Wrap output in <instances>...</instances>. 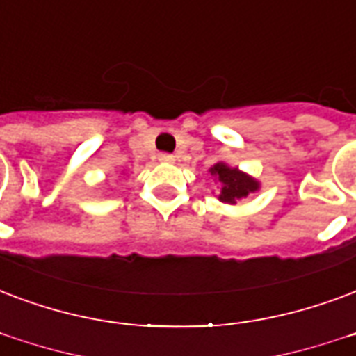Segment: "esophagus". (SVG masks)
<instances>
[{
  "instance_id": "1",
  "label": "esophagus",
  "mask_w": 356,
  "mask_h": 356,
  "mask_svg": "<svg viewBox=\"0 0 356 356\" xmlns=\"http://www.w3.org/2000/svg\"><path fill=\"white\" fill-rule=\"evenodd\" d=\"M159 160L160 162H173V160H175V156H173V154H168V153H160Z\"/></svg>"
}]
</instances>
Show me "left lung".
Here are the masks:
<instances>
[{
  "label": "left lung",
  "mask_w": 356,
  "mask_h": 356,
  "mask_svg": "<svg viewBox=\"0 0 356 356\" xmlns=\"http://www.w3.org/2000/svg\"><path fill=\"white\" fill-rule=\"evenodd\" d=\"M211 175L218 179V183L222 184L220 194H218V200L224 203H237L238 200H243L252 192L259 190V183L256 179L246 175L244 172L237 170V168H229L224 162H218L214 164L211 170Z\"/></svg>",
  "instance_id": "obj_1"
}]
</instances>
